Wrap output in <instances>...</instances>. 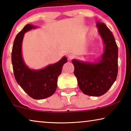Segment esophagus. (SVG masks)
<instances>
[{
  "mask_svg": "<svg viewBox=\"0 0 131 131\" xmlns=\"http://www.w3.org/2000/svg\"><path fill=\"white\" fill-rule=\"evenodd\" d=\"M67 57H68V58H69V60H72L73 58H74V55H73V54H71V53H69V54L67 55Z\"/></svg>",
  "mask_w": 131,
  "mask_h": 131,
  "instance_id": "34e87169",
  "label": "esophagus"
}]
</instances>
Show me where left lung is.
<instances>
[{
	"label": "left lung",
	"mask_w": 131,
	"mask_h": 131,
	"mask_svg": "<svg viewBox=\"0 0 131 131\" xmlns=\"http://www.w3.org/2000/svg\"><path fill=\"white\" fill-rule=\"evenodd\" d=\"M96 26L103 41V53L93 61H71L80 90L93 96L106 93L116 80L118 71V48L113 35L104 23L97 21Z\"/></svg>",
	"instance_id": "obj_1"
}]
</instances>
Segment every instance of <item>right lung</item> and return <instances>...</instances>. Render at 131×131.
<instances>
[{"label": "right lung", "mask_w": 131, "mask_h": 131, "mask_svg": "<svg viewBox=\"0 0 131 131\" xmlns=\"http://www.w3.org/2000/svg\"><path fill=\"white\" fill-rule=\"evenodd\" d=\"M36 28L37 26L27 24L17 34L12 47V64L15 78L21 88L33 99L42 100L54 94L58 77L67 59L64 56L56 63L49 64L43 69H30L23 59L22 43L24 34Z\"/></svg>", "instance_id": "right-lung-1"}]
</instances>
